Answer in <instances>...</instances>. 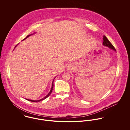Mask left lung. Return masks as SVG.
I'll return each instance as SVG.
<instances>
[{
    "label": "left lung",
    "instance_id": "8db88e82",
    "mask_svg": "<svg viewBox=\"0 0 130 130\" xmlns=\"http://www.w3.org/2000/svg\"><path fill=\"white\" fill-rule=\"evenodd\" d=\"M103 44L104 46H107L109 48H111V50H112L113 51L116 52V50H115V47H113V46L112 45L111 43L110 42V41L108 40V39L107 38V37L105 36H104L103 37Z\"/></svg>",
    "mask_w": 130,
    "mask_h": 130
}]
</instances>
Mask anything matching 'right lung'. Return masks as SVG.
Listing matches in <instances>:
<instances>
[{"label":"right lung","mask_w":130,"mask_h":130,"mask_svg":"<svg viewBox=\"0 0 130 130\" xmlns=\"http://www.w3.org/2000/svg\"><path fill=\"white\" fill-rule=\"evenodd\" d=\"M34 34H35V32L34 33ZM32 35H28L26 37H25L24 39H23L22 40H24V39H25L26 38H27V37H29V36H31ZM17 46H15V47H16ZM54 79H55V78L54 79V80H53V82H52V89H51V91H50V92H49V93L45 96V97H44L43 98H42V99H40V100H37V101H34V100H29V99H26V100H27V101H30V102H39V101H42V100H44V99H46L48 96H50V95L51 94V93L52 92V91H53V87H54Z\"/></svg>","instance_id":"add662e5"}]
</instances>
